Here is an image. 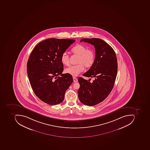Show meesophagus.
I'll return each mask as SVG.
<instances>
[{"label":"esophagus","instance_id":"obj_1","mask_svg":"<svg viewBox=\"0 0 150 150\" xmlns=\"http://www.w3.org/2000/svg\"><path fill=\"white\" fill-rule=\"evenodd\" d=\"M73 80H74V81L75 82H77V81H78V80H77V79L75 77H73Z\"/></svg>","mask_w":150,"mask_h":150}]
</instances>
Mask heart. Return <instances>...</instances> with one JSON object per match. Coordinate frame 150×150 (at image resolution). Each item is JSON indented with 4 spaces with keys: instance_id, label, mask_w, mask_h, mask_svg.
Here are the masks:
<instances>
[{
    "instance_id": "1",
    "label": "heart",
    "mask_w": 150,
    "mask_h": 150,
    "mask_svg": "<svg viewBox=\"0 0 150 150\" xmlns=\"http://www.w3.org/2000/svg\"><path fill=\"white\" fill-rule=\"evenodd\" d=\"M71 53L79 56L76 64H78L71 66L65 69V73L74 76H76L84 70V66L88 68L91 67L95 61V54L91 49H87L86 46L78 44L71 50ZM61 63L65 65L69 64V56L67 53H63L61 57Z\"/></svg>"
}]
</instances>
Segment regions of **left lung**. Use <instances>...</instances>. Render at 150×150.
<instances>
[{"mask_svg": "<svg viewBox=\"0 0 150 150\" xmlns=\"http://www.w3.org/2000/svg\"><path fill=\"white\" fill-rule=\"evenodd\" d=\"M82 41L94 45L96 51L94 63L83 76L95 79L90 82L79 77V98L82 104L95 105L107 98L113 89L117 74V59L113 48L102 40L83 38L80 40Z\"/></svg>", "mask_w": 150, "mask_h": 150, "instance_id": "8db88e82", "label": "left lung"}]
</instances>
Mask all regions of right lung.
<instances>
[{
    "instance_id": "right-lung-1",
    "label": "right lung",
    "mask_w": 150,
    "mask_h": 150,
    "mask_svg": "<svg viewBox=\"0 0 150 150\" xmlns=\"http://www.w3.org/2000/svg\"><path fill=\"white\" fill-rule=\"evenodd\" d=\"M69 39L50 38L35 47L27 64L30 82L36 96L45 103L56 105L64 100L65 93L73 81L72 76L62 74L61 57L75 41Z\"/></svg>"
}]
</instances>
